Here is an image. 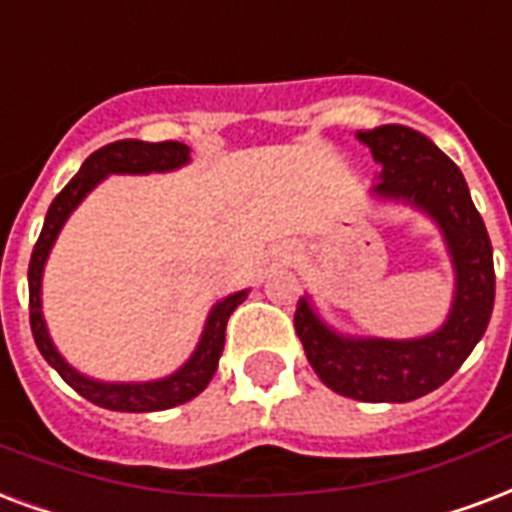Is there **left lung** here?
Segmentation results:
<instances>
[{
    "label": "left lung",
    "mask_w": 512,
    "mask_h": 512,
    "mask_svg": "<svg viewBox=\"0 0 512 512\" xmlns=\"http://www.w3.org/2000/svg\"><path fill=\"white\" fill-rule=\"evenodd\" d=\"M359 140L383 164V197L405 199L440 224L456 267V297L440 332L421 340H351L329 332L299 299L294 329L326 386L359 402H410L440 388L489 326L494 256L461 169L426 134L402 124L361 129Z\"/></svg>",
    "instance_id": "8db88e82"
}]
</instances>
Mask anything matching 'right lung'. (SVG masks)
Masks as SVG:
<instances>
[{
  "instance_id": "1",
  "label": "right lung",
  "mask_w": 512,
  "mask_h": 512,
  "mask_svg": "<svg viewBox=\"0 0 512 512\" xmlns=\"http://www.w3.org/2000/svg\"><path fill=\"white\" fill-rule=\"evenodd\" d=\"M188 161V148L183 142L164 140V142H145V140H118L110 142L105 148H99L83 161V167L75 178L69 180L67 186L61 188L56 199L48 207L42 232L34 242L32 261H29V324H32L34 343L51 364L53 370L59 372L61 378L67 380L69 386L78 391L80 397L94 402L107 410H121V413H153V410H167V407L183 405L188 399L202 394L215 375L221 351H224L226 340V321L234 313V307L245 299V291L226 297L224 302L210 310L205 332L199 340L194 356L180 367L175 375L164 380H153V383H99V380L83 378L80 372L69 367L67 361L61 359L59 351L53 348L45 321H42V302H40V280L42 267L48 259L56 234L69 218V213L80 205V199L86 197L88 191L99 183V180L110 175V172H129V175H145V172H164V169H175Z\"/></svg>"
}]
</instances>
